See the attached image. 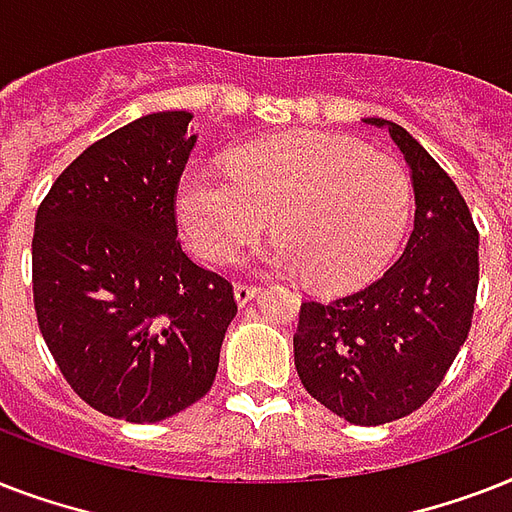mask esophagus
I'll use <instances>...</instances> for the list:
<instances>
[{
    "instance_id": "1",
    "label": "esophagus",
    "mask_w": 512,
    "mask_h": 512,
    "mask_svg": "<svg viewBox=\"0 0 512 512\" xmlns=\"http://www.w3.org/2000/svg\"><path fill=\"white\" fill-rule=\"evenodd\" d=\"M257 295H260V287H255V284H244V281H239V284L233 287V297H236V303L239 305H247L249 300H255Z\"/></svg>"
}]
</instances>
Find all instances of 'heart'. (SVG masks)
I'll return each mask as SVG.
<instances>
[{
  "label": "heart",
  "mask_w": 512,
  "mask_h": 512,
  "mask_svg": "<svg viewBox=\"0 0 512 512\" xmlns=\"http://www.w3.org/2000/svg\"><path fill=\"white\" fill-rule=\"evenodd\" d=\"M191 247L228 263L263 233L279 236L263 260L305 271L321 289L374 279L396 255L412 215V180L393 156L327 132H289L231 156V172L193 167L177 188Z\"/></svg>",
  "instance_id": "b5f03b06"
}]
</instances>
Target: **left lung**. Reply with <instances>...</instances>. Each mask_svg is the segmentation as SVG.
I'll use <instances>...</instances> for the list:
<instances>
[{
	"instance_id": "left-lung-1",
	"label": "left lung",
	"mask_w": 512,
	"mask_h": 512,
	"mask_svg": "<svg viewBox=\"0 0 512 512\" xmlns=\"http://www.w3.org/2000/svg\"><path fill=\"white\" fill-rule=\"evenodd\" d=\"M414 188V228L380 279L329 303L300 305L295 366L316 401L353 425H385L420 409L468 340L478 292V231L433 156L385 119Z\"/></svg>"
}]
</instances>
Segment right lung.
I'll list each match as a JSON object with an SVG mask.
<instances>
[{"label":"right lung","instance_id":"add662e5","mask_svg":"<svg viewBox=\"0 0 512 512\" xmlns=\"http://www.w3.org/2000/svg\"><path fill=\"white\" fill-rule=\"evenodd\" d=\"M191 119L159 111L124 124L76 156L36 209L42 337L76 396L116 420L159 422L196 404L236 316L231 281L177 241Z\"/></svg>","mask_w":512,"mask_h":512}]
</instances>
